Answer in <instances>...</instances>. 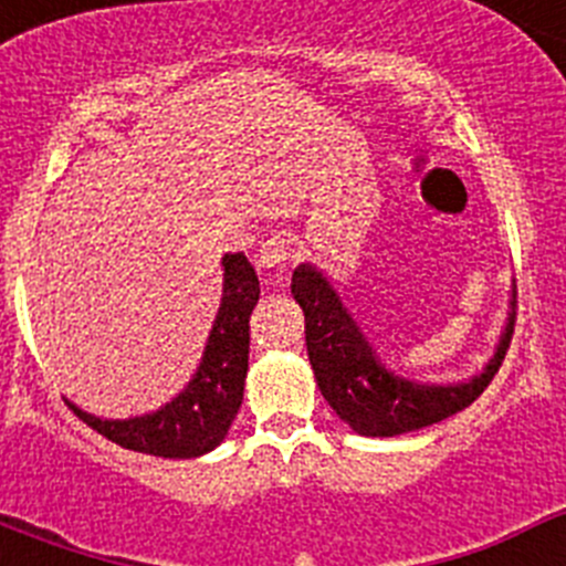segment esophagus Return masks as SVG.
I'll return each mask as SVG.
<instances>
[{
    "instance_id": "1",
    "label": "esophagus",
    "mask_w": 566,
    "mask_h": 566,
    "mask_svg": "<svg viewBox=\"0 0 566 566\" xmlns=\"http://www.w3.org/2000/svg\"><path fill=\"white\" fill-rule=\"evenodd\" d=\"M294 254H297V247H294L292 234L277 232L269 240H263V247H260L258 252V263L263 269H277L283 266V263H289Z\"/></svg>"
}]
</instances>
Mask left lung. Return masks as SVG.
Returning <instances> with one entry per match:
<instances>
[{
  "label": "left lung",
  "mask_w": 566,
  "mask_h": 566,
  "mask_svg": "<svg viewBox=\"0 0 566 566\" xmlns=\"http://www.w3.org/2000/svg\"><path fill=\"white\" fill-rule=\"evenodd\" d=\"M292 294L306 314V348L319 394L337 417L363 437H397L428 428L468 408L502 368L513 339V323L479 377L462 385H417L394 377L377 363L326 277L312 266H297Z\"/></svg>",
  "instance_id": "obj_1"
}]
</instances>
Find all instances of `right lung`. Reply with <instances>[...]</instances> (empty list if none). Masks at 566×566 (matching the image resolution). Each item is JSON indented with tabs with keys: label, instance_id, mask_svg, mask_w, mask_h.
<instances>
[{
	"label": "right lung",
	"instance_id": "obj_1",
	"mask_svg": "<svg viewBox=\"0 0 566 566\" xmlns=\"http://www.w3.org/2000/svg\"><path fill=\"white\" fill-rule=\"evenodd\" d=\"M260 283L247 254L223 258V300L209 334L203 363L187 391L161 411L135 419H98L70 405L78 419L127 451L164 459H192L209 453L227 437L243 402L249 368V317L258 306Z\"/></svg>",
	"mask_w": 566,
	"mask_h": 566
}]
</instances>
